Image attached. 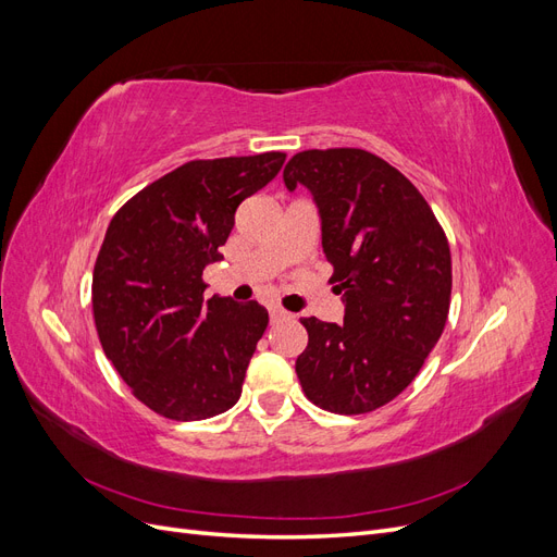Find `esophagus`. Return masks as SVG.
<instances>
[{
	"label": "esophagus",
	"instance_id": "obj_1",
	"mask_svg": "<svg viewBox=\"0 0 557 557\" xmlns=\"http://www.w3.org/2000/svg\"><path fill=\"white\" fill-rule=\"evenodd\" d=\"M269 318H272V323H278V320H288L290 313L278 309V307H269Z\"/></svg>",
	"mask_w": 557,
	"mask_h": 557
}]
</instances>
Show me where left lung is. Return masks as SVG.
I'll return each mask as SVG.
<instances>
[{
  "mask_svg": "<svg viewBox=\"0 0 557 557\" xmlns=\"http://www.w3.org/2000/svg\"><path fill=\"white\" fill-rule=\"evenodd\" d=\"M283 181L311 190L346 307L342 325L301 318V391L325 411L369 413L416 379L440 342L453 285L448 239L416 185L362 148L301 150Z\"/></svg>",
  "mask_w": 557,
  "mask_h": 557,
  "instance_id": "obj_1",
  "label": "left lung"
}]
</instances>
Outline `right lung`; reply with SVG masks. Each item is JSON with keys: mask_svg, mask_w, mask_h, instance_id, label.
Instances as JSON below:
<instances>
[{"mask_svg": "<svg viewBox=\"0 0 557 557\" xmlns=\"http://www.w3.org/2000/svg\"><path fill=\"white\" fill-rule=\"evenodd\" d=\"M285 153L193 160L146 185L111 218L92 272L99 342L132 395L170 420H205L242 397L269 313L256 299H205V267L234 211Z\"/></svg>", "mask_w": 557, "mask_h": 557, "instance_id": "obj_1", "label": "right lung"}]
</instances>
